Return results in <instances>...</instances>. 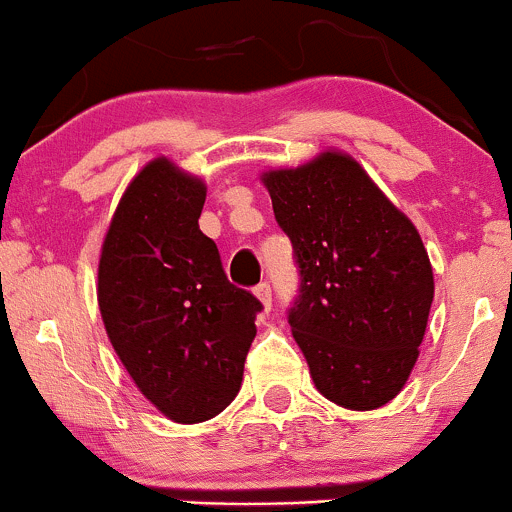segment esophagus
<instances>
[{"instance_id":"obj_1","label":"esophagus","mask_w":512,"mask_h":512,"mask_svg":"<svg viewBox=\"0 0 512 512\" xmlns=\"http://www.w3.org/2000/svg\"><path fill=\"white\" fill-rule=\"evenodd\" d=\"M254 293H256V298L261 300L263 310H271V302H273V298H271V285H268L266 280H263V283H258V285H256Z\"/></svg>"}]
</instances>
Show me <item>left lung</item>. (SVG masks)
Masks as SVG:
<instances>
[{"label":"left lung","mask_w":512,"mask_h":512,"mask_svg":"<svg viewBox=\"0 0 512 512\" xmlns=\"http://www.w3.org/2000/svg\"><path fill=\"white\" fill-rule=\"evenodd\" d=\"M263 185L300 268L288 324L312 381L342 408H381L408 381L430 317L420 234L346 153L268 170Z\"/></svg>","instance_id":"obj_1"}]
</instances>
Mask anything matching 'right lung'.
Returning <instances> with one entry per match:
<instances>
[{"label":"right lung","instance_id":"1","mask_svg":"<svg viewBox=\"0 0 512 512\" xmlns=\"http://www.w3.org/2000/svg\"><path fill=\"white\" fill-rule=\"evenodd\" d=\"M207 188L168 158L136 175L102 244L97 300L107 337L136 388L183 425L236 398L263 310L229 283L200 232Z\"/></svg>","mask_w":512,"mask_h":512}]
</instances>
